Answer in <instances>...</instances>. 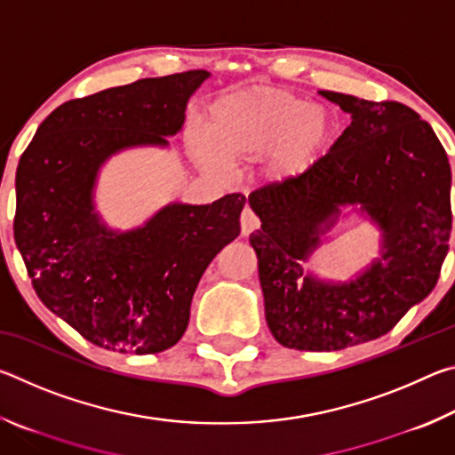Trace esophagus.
Listing matches in <instances>:
<instances>
[{
	"mask_svg": "<svg viewBox=\"0 0 455 455\" xmlns=\"http://www.w3.org/2000/svg\"><path fill=\"white\" fill-rule=\"evenodd\" d=\"M259 225H260V220H259L257 214L252 212L249 206H246V209H243V212H241V230H243V235H251L252 230L259 228Z\"/></svg>",
	"mask_w": 455,
	"mask_h": 455,
	"instance_id": "obj_1",
	"label": "esophagus"
}]
</instances>
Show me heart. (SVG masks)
Segmentation results:
<instances>
[{
    "label": "heart",
    "mask_w": 455,
    "mask_h": 455,
    "mask_svg": "<svg viewBox=\"0 0 455 455\" xmlns=\"http://www.w3.org/2000/svg\"><path fill=\"white\" fill-rule=\"evenodd\" d=\"M331 132L333 120L325 108L295 92L251 86L214 100L204 122L206 138L192 142V152L204 166L265 154L268 179L287 182L317 164Z\"/></svg>",
    "instance_id": "heart-1"
}]
</instances>
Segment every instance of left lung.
I'll list each match as a JSON object with an SVG mask.
<instances>
[{"label":"left lung","mask_w":455,"mask_h":455,"mask_svg":"<svg viewBox=\"0 0 455 455\" xmlns=\"http://www.w3.org/2000/svg\"><path fill=\"white\" fill-rule=\"evenodd\" d=\"M351 114L309 172L252 190L260 228L265 317L283 347L339 351L389 333L435 287L451 233V171L434 130L410 106L321 92ZM341 204H361L384 230L382 259L355 282L331 285L303 275L300 260L318 227Z\"/></svg>","instance_id":"1"}]
</instances>
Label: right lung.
Listing matches in <instances>:
<instances>
[{
  "label": "right lung",
  "instance_id": "add662e5",
  "mask_svg": "<svg viewBox=\"0 0 455 455\" xmlns=\"http://www.w3.org/2000/svg\"><path fill=\"white\" fill-rule=\"evenodd\" d=\"M206 78L190 70L68 100L21 154L15 244L40 301L98 347L150 355L179 343L200 276L241 233L238 192L171 204L122 235L100 225L92 204L104 160L128 146H166Z\"/></svg>",
  "mask_w": 455,
  "mask_h": 455
}]
</instances>
